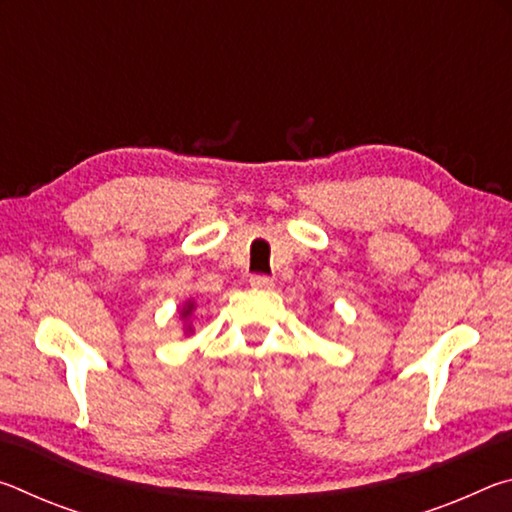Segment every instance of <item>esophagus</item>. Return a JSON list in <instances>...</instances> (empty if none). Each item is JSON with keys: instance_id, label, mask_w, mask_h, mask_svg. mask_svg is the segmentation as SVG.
<instances>
[{"instance_id": "obj_1", "label": "esophagus", "mask_w": 512, "mask_h": 512, "mask_svg": "<svg viewBox=\"0 0 512 512\" xmlns=\"http://www.w3.org/2000/svg\"><path fill=\"white\" fill-rule=\"evenodd\" d=\"M250 287L259 291H271L275 287V282L268 275H253L250 277Z\"/></svg>"}]
</instances>
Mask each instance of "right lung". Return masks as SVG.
<instances>
[{
    "label": "right lung",
    "mask_w": 512,
    "mask_h": 512,
    "mask_svg": "<svg viewBox=\"0 0 512 512\" xmlns=\"http://www.w3.org/2000/svg\"><path fill=\"white\" fill-rule=\"evenodd\" d=\"M194 309H196V302L189 298V300H185L183 302V307H180V311H178V316H180V320H183V332L185 334H194V327H192V314H194Z\"/></svg>",
    "instance_id": "1"
}]
</instances>
